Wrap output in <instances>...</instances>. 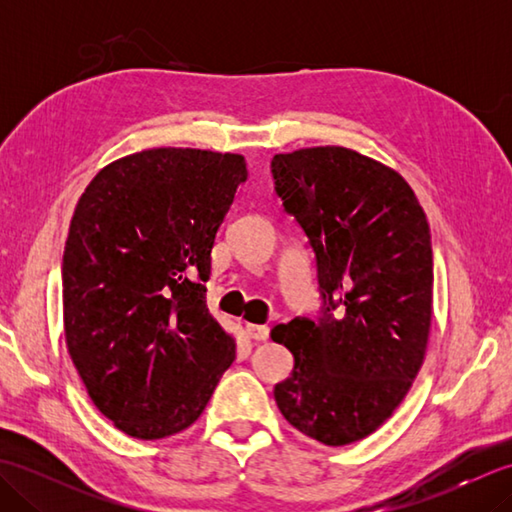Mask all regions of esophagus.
<instances>
[{
    "label": "esophagus",
    "instance_id": "34e87169",
    "mask_svg": "<svg viewBox=\"0 0 512 512\" xmlns=\"http://www.w3.org/2000/svg\"><path fill=\"white\" fill-rule=\"evenodd\" d=\"M246 334L250 336L253 341H266L268 339V325H257V323H248L246 325Z\"/></svg>",
    "mask_w": 512,
    "mask_h": 512
}]
</instances>
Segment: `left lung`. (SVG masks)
Wrapping results in <instances>:
<instances>
[{
  "mask_svg": "<svg viewBox=\"0 0 512 512\" xmlns=\"http://www.w3.org/2000/svg\"><path fill=\"white\" fill-rule=\"evenodd\" d=\"M286 211L317 255L328 308L270 332L295 356L275 400L292 427L328 447L367 438L407 396L427 354L433 250L416 193L383 162L325 145L273 158ZM341 307L339 318L331 308Z\"/></svg>",
  "mask_w": 512,
  "mask_h": 512,
  "instance_id": "8db88e82",
  "label": "left lung"
}]
</instances>
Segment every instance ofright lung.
<instances>
[{"instance_id":"obj_1","label":"right lung","mask_w":512,"mask_h":512,"mask_svg":"<svg viewBox=\"0 0 512 512\" xmlns=\"http://www.w3.org/2000/svg\"><path fill=\"white\" fill-rule=\"evenodd\" d=\"M246 173L239 154L143 149L105 165L76 202L63 250L65 345L96 409L127 436L191 427L235 361L202 281Z\"/></svg>"}]
</instances>
